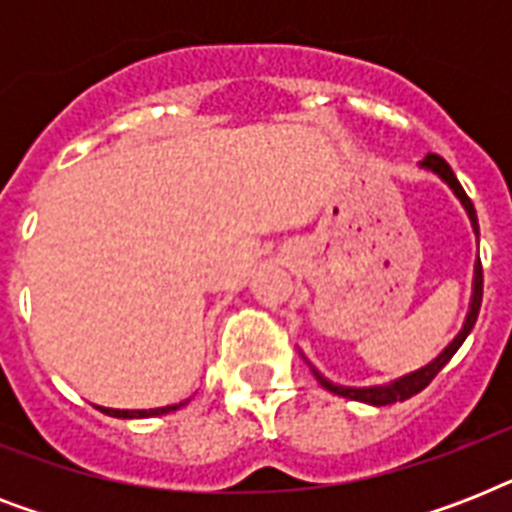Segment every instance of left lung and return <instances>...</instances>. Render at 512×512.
Masks as SVG:
<instances>
[{"label": "left lung", "mask_w": 512, "mask_h": 512, "mask_svg": "<svg viewBox=\"0 0 512 512\" xmlns=\"http://www.w3.org/2000/svg\"><path fill=\"white\" fill-rule=\"evenodd\" d=\"M422 167L430 172H436L441 180H444L449 188L454 191V196L462 201V207L468 209V217L470 223H473V231L478 233V217H476V207H473V201L468 199V193H465V188L460 185V180H457V175L452 172V167L441 159V156L436 154H428L425 159H422ZM481 297H484V271H481V260L476 263V276H473V297H470V311H468V319H465V324H462L460 335L454 337L449 345H446L441 353H438L430 364H425L422 369H417V372H409L404 374V377H398V380L388 382V385H372V388H345V385H335V382H329L327 377L321 372H316L313 369V374H316V380L321 382V388H327L329 393H337V396L342 398H350V401H364V404H372V406H388V404H396V401H406V398L417 396L420 390H425L430 385V380L436 377L441 369H444L446 364H449V358L460 350V345L465 342V337L470 335V329L476 327V319H478V311H481Z\"/></svg>", "instance_id": "left-lung-1"}]
</instances>
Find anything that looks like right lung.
I'll return each mask as SVG.
<instances>
[{"instance_id": "right-lung-1", "label": "right lung", "mask_w": 512, "mask_h": 512, "mask_svg": "<svg viewBox=\"0 0 512 512\" xmlns=\"http://www.w3.org/2000/svg\"><path fill=\"white\" fill-rule=\"evenodd\" d=\"M188 404V398L180 401V404H172V406H159V409H106V406H98L103 414H111V417H119V420H138V417H159V414H170L180 406Z\"/></svg>"}]
</instances>
